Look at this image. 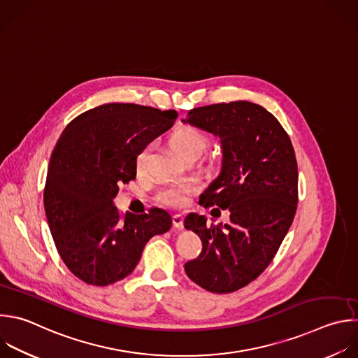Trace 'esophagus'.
I'll return each mask as SVG.
<instances>
[{"mask_svg": "<svg viewBox=\"0 0 358 358\" xmlns=\"http://www.w3.org/2000/svg\"><path fill=\"white\" fill-rule=\"evenodd\" d=\"M173 224H174V227H177V229H182V227H184V216H182L181 213H176V215L173 216Z\"/></svg>", "mask_w": 358, "mask_h": 358, "instance_id": "1", "label": "esophagus"}]
</instances>
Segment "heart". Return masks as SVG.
<instances>
[{
	"mask_svg": "<svg viewBox=\"0 0 358 358\" xmlns=\"http://www.w3.org/2000/svg\"><path fill=\"white\" fill-rule=\"evenodd\" d=\"M170 145H171L173 150L180 157H184L185 155H189V153L201 155L205 150L206 145H208V139L203 135V132L199 131L198 128L182 127L171 135ZM149 150H150V146H146L138 155V157H136L138 169L145 167V164L148 162V157H149ZM196 189H198V185L194 181H177V182L167 184L159 192L157 198L162 203L169 205V206H176V208L177 206H184V205L188 203L189 196Z\"/></svg>",
	"mask_w": 358,
	"mask_h": 358,
	"instance_id": "1",
	"label": "heart"
}]
</instances>
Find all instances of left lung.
Returning a JSON list of instances; mask_svg holds the SVG:
<instances>
[{"instance_id": "1", "label": "left lung", "mask_w": 358, "mask_h": 358, "mask_svg": "<svg viewBox=\"0 0 358 358\" xmlns=\"http://www.w3.org/2000/svg\"><path fill=\"white\" fill-rule=\"evenodd\" d=\"M182 122L220 139V171L201 194L199 203L230 212L224 224H208L198 213L185 217V229L199 236L202 250L184 268L203 289L229 294L267 268L294 220L295 152L277 117L249 101L194 108Z\"/></svg>"}]
</instances>
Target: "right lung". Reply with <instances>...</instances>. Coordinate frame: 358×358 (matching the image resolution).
<instances>
[{"mask_svg":"<svg viewBox=\"0 0 358 358\" xmlns=\"http://www.w3.org/2000/svg\"><path fill=\"white\" fill-rule=\"evenodd\" d=\"M178 113L136 103H105L66 127L50 156L43 192L56 249L81 281L105 287L128 277L146 243L171 227L153 208L121 215L113 205L121 182L136 177V157L169 131Z\"/></svg>","mask_w":358,"mask_h":358,"instance_id":"1","label":"right lung"}]
</instances>
